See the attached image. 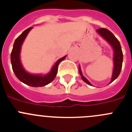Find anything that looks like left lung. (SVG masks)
<instances>
[{"mask_svg": "<svg viewBox=\"0 0 132 132\" xmlns=\"http://www.w3.org/2000/svg\"><path fill=\"white\" fill-rule=\"evenodd\" d=\"M97 32H98L100 35L105 39L107 42L111 44L114 51V54H113V62H114V68H113V75L111 78V80L110 83L114 80L117 77L119 76L120 71L122 69V61H123V54L122 51V48L119 41L118 40L115 36L113 35L112 32L108 29L105 28H100L97 30ZM79 72L81 75V78L83 80L87 83L89 85H91V83L82 75V71H81L80 67L79 66Z\"/></svg>", "mask_w": 132, "mask_h": 132, "instance_id": "left-lung-1", "label": "left lung"}]
</instances>
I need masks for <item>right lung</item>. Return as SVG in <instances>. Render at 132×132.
<instances>
[{"label":"right lung","instance_id":"right-lung-1","mask_svg":"<svg viewBox=\"0 0 132 132\" xmlns=\"http://www.w3.org/2000/svg\"><path fill=\"white\" fill-rule=\"evenodd\" d=\"M32 28V27H29L24 31L15 39L13 46V49L11 52V63L12 66L13 71L15 73L17 78L21 82L32 87H42L47 85L51 82L52 81L54 80L57 72L58 65L66 57V55L57 60L52 68L50 72L46 75H32L27 72L23 67L22 64L20 61V52H21V45L24 40Z\"/></svg>","mask_w":132,"mask_h":132}]
</instances>
